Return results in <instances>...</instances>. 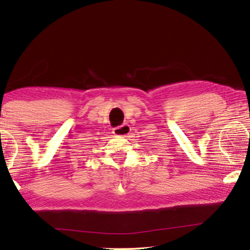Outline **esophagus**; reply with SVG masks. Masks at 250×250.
<instances>
[{"mask_svg":"<svg viewBox=\"0 0 250 250\" xmlns=\"http://www.w3.org/2000/svg\"><path fill=\"white\" fill-rule=\"evenodd\" d=\"M130 125L124 124L119 126H117V128L113 129V134L117 135V137H128V134L130 133Z\"/></svg>","mask_w":250,"mask_h":250,"instance_id":"obj_1","label":"esophagus"}]
</instances>
